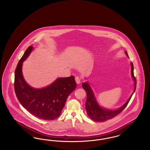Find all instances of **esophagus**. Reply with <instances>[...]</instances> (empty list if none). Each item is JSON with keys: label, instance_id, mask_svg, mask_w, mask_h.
Instances as JSON below:
<instances>
[{"label": "esophagus", "instance_id": "esophagus-1", "mask_svg": "<svg viewBox=\"0 0 150 150\" xmlns=\"http://www.w3.org/2000/svg\"><path fill=\"white\" fill-rule=\"evenodd\" d=\"M75 79L76 83L77 84H79L81 83V79H80V78L79 76H76Z\"/></svg>", "mask_w": 150, "mask_h": 150}]
</instances>
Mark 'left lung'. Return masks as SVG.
<instances>
[{"label": "left lung", "mask_w": 150, "mask_h": 150, "mask_svg": "<svg viewBox=\"0 0 150 150\" xmlns=\"http://www.w3.org/2000/svg\"><path fill=\"white\" fill-rule=\"evenodd\" d=\"M126 54L128 56L127 52L125 51ZM131 71H132V78L134 80V92H135L136 89V84H137V81L135 76H134V68H133V64L132 62H131ZM82 86L83 89L86 91V109L87 112V114L88 116L91 118V119L93 120L94 121L97 122H105L107 121V120L111 119L114 118L115 116H117V115L121 113V112L124 110V109L127 107V106L129 102L131 99L132 96L130 97L128 100L127 101V102L120 108H119L117 110H110L103 108L100 107L98 105L97 100H96V98L94 97V95L93 93V91L91 88V86L89 85V84L86 82L82 84Z\"/></svg>", "instance_id": "1"}]
</instances>
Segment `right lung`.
Segmentation results:
<instances>
[{
	"instance_id": "obj_1",
	"label": "right lung",
	"mask_w": 150,
	"mask_h": 150,
	"mask_svg": "<svg viewBox=\"0 0 150 150\" xmlns=\"http://www.w3.org/2000/svg\"><path fill=\"white\" fill-rule=\"evenodd\" d=\"M33 49L29 46L19 61L14 73V91L22 106L36 117L52 120L58 117L68 96L76 88L74 76L57 79L51 85L42 89L31 88L22 74V62Z\"/></svg>"
}]
</instances>
